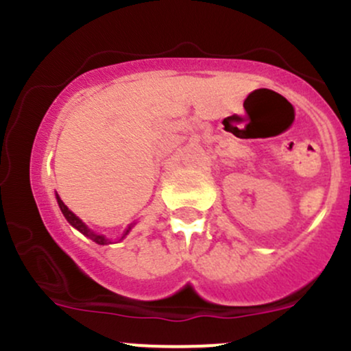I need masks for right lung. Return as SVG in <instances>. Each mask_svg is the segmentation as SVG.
Instances as JSON below:
<instances>
[{"label":"right lung","mask_w":351,"mask_h":351,"mask_svg":"<svg viewBox=\"0 0 351 351\" xmlns=\"http://www.w3.org/2000/svg\"><path fill=\"white\" fill-rule=\"evenodd\" d=\"M56 198H58V203H59V208H60V211H62V215H64V216H66V219H67V221H69V223H71V226H74L75 229H77V231H80V232H82V234H84V236H87V237H88V239H92V241H94V243H97V244H108V243H110V241H108V239H106V236H100V234H95V232H94V231H90V229H88V228L86 226V224H84V223H82V221H80V219H79V217H77V216H75V215H74V213H72V211H71V209H69V208H67V206H66V204H64V203H62V199H60L58 195H56ZM132 228H134V224H130V226H128V229H127V231H125V234H123L122 237H125V236H127V234H128V231H130V229H132Z\"/></svg>","instance_id":"add662e5"}]
</instances>
